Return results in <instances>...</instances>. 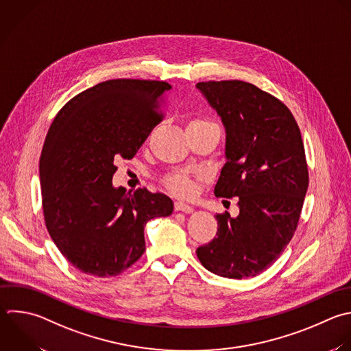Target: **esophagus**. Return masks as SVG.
Segmentation results:
<instances>
[{
  "label": "esophagus",
  "mask_w": 351,
  "mask_h": 351,
  "mask_svg": "<svg viewBox=\"0 0 351 351\" xmlns=\"http://www.w3.org/2000/svg\"><path fill=\"white\" fill-rule=\"evenodd\" d=\"M174 208H176V211H184V213H192L193 211V207L184 203V202H176Z\"/></svg>",
  "instance_id": "1"
}]
</instances>
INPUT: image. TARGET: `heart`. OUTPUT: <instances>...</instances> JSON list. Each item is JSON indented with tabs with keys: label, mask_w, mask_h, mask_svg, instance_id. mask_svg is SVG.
Masks as SVG:
<instances>
[{
	"label": "heart",
	"mask_w": 351,
	"mask_h": 351,
	"mask_svg": "<svg viewBox=\"0 0 351 351\" xmlns=\"http://www.w3.org/2000/svg\"><path fill=\"white\" fill-rule=\"evenodd\" d=\"M214 123L208 119L204 118H196L192 119L188 125V128H202V126H213ZM165 185L174 193L181 195V196H189L193 193L195 185L193 182L184 174V173H174L170 174L166 180H165Z\"/></svg>",
	"instance_id": "heart-1"
}]
</instances>
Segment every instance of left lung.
<instances>
[{
  "instance_id": "1",
  "label": "left lung",
  "mask_w": 351,
  "mask_h": 351,
  "mask_svg": "<svg viewBox=\"0 0 351 351\" xmlns=\"http://www.w3.org/2000/svg\"><path fill=\"white\" fill-rule=\"evenodd\" d=\"M226 129L218 197L239 196V215L217 214V236L196 250L202 265L228 278L254 277L280 256L300 218L308 170L299 126L288 107L252 84L196 85Z\"/></svg>"
}]
</instances>
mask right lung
I'll list each match as a JSON object with an SVG mask.
<instances>
[{
	"label": "right lung",
	"mask_w": 351,
	"mask_h": 351,
	"mask_svg": "<svg viewBox=\"0 0 351 351\" xmlns=\"http://www.w3.org/2000/svg\"><path fill=\"white\" fill-rule=\"evenodd\" d=\"M171 85L110 80L73 97L55 117L40 158L47 229L78 270L118 276L145 251L144 226L173 213L165 193L112 186L121 158L132 159L165 115Z\"/></svg>",
	"instance_id": "1"
}]
</instances>
